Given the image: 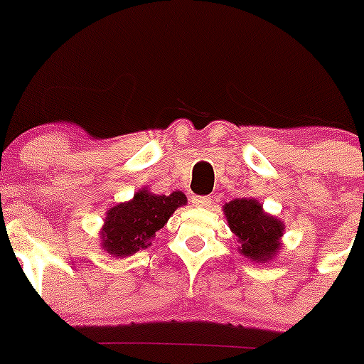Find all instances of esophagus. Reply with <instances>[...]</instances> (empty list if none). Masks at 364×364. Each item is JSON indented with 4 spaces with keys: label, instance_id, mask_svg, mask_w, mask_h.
<instances>
[{
    "label": "esophagus",
    "instance_id": "obj_1",
    "mask_svg": "<svg viewBox=\"0 0 364 364\" xmlns=\"http://www.w3.org/2000/svg\"><path fill=\"white\" fill-rule=\"evenodd\" d=\"M211 197L208 196H193L192 197V204L197 205V208H209L211 205Z\"/></svg>",
    "mask_w": 364,
    "mask_h": 364
}]
</instances>
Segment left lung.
I'll list each match as a JSON object with an SVG mask.
<instances>
[{"label":"left lung","mask_w":364,"mask_h":364,"mask_svg":"<svg viewBox=\"0 0 364 364\" xmlns=\"http://www.w3.org/2000/svg\"><path fill=\"white\" fill-rule=\"evenodd\" d=\"M227 222L240 240V252L253 260H269L280 248L284 225L266 215L252 199H236L225 204Z\"/></svg>","instance_id":"left-lung-1"}]
</instances>
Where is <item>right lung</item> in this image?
I'll list each match as a JSON object with an SVG mask.
<instances>
[{
	"label": "right lung",
	"mask_w": 364,
	"mask_h": 364,
	"mask_svg": "<svg viewBox=\"0 0 364 364\" xmlns=\"http://www.w3.org/2000/svg\"><path fill=\"white\" fill-rule=\"evenodd\" d=\"M185 204L186 197L181 192L155 196L148 193V190H141L130 203L109 209L102 229V245L114 257H127L141 248H148L172 213Z\"/></svg>",
	"instance_id": "add662e5"
}]
</instances>
